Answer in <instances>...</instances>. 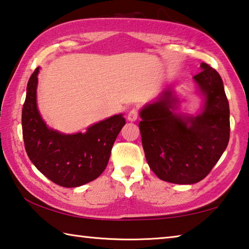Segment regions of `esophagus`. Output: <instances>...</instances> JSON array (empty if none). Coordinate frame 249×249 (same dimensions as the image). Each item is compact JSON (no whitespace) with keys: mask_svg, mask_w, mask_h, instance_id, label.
Wrapping results in <instances>:
<instances>
[{"mask_svg":"<svg viewBox=\"0 0 249 249\" xmlns=\"http://www.w3.org/2000/svg\"><path fill=\"white\" fill-rule=\"evenodd\" d=\"M138 119V111L137 108H133L132 111H129V113L127 114V120L129 122H135Z\"/></svg>","mask_w":249,"mask_h":249,"instance_id":"34e87169","label":"esophagus"}]
</instances>
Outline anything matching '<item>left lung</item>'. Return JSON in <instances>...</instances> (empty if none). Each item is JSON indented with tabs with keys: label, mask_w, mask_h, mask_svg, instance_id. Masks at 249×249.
Segmentation results:
<instances>
[{
	"label": "left lung",
	"mask_w": 249,
	"mask_h": 249,
	"mask_svg": "<svg viewBox=\"0 0 249 249\" xmlns=\"http://www.w3.org/2000/svg\"><path fill=\"white\" fill-rule=\"evenodd\" d=\"M193 77L201 95L196 115L179 112L181 101L171 88L140 111L142 148L159 179L193 184L204 179L230 141V105L221 75L202 62Z\"/></svg>",
	"instance_id": "obj_1"
}]
</instances>
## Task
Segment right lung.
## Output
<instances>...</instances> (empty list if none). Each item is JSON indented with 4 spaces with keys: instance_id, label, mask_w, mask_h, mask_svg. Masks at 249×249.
<instances>
[{
    "instance_id": "right-lung-1",
    "label": "right lung",
    "mask_w": 249,
    "mask_h": 249,
    "mask_svg": "<svg viewBox=\"0 0 249 249\" xmlns=\"http://www.w3.org/2000/svg\"><path fill=\"white\" fill-rule=\"evenodd\" d=\"M39 67L28 80L22 111L25 149L37 169L65 188L83 185L102 174L113 144L125 125L117 114L89 126L84 133L64 134L47 126L37 107Z\"/></svg>"
}]
</instances>
